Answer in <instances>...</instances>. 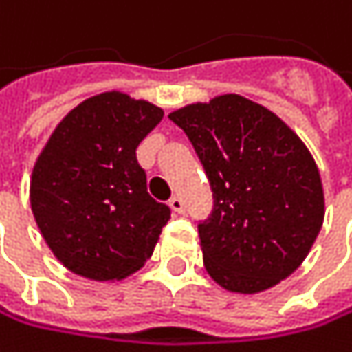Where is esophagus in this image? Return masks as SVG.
<instances>
[{
    "label": "esophagus",
    "instance_id": "obj_1",
    "mask_svg": "<svg viewBox=\"0 0 352 352\" xmlns=\"http://www.w3.org/2000/svg\"><path fill=\"white\" fill-rule=\"evenodd\" d=\"M168 206H170L173 212H177V214H184V212H186V202H184L182 196H173V198L168 200Z\"/></svg>",
    "mask_w": 352,
    "mask_h": 352
}]
</instances>
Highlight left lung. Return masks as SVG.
<instances>
[{
    "instance_id": "8db88e82",
    "label": "left lung",
    "mask_w": 352,
    "mask_h": 352,
    "mask_svg": "<svg viewBox=\"0 0 352 352\" xmlns=\"http://www.w3.org/2000/svg\"><path fill=\"white\" fill-rule=\"evenodd\" d=\"M190 138L214 196L198 225L204 266L231 293L254 295L291 276L324 223L320 170L272 111L221 94L168 115Z\"/></svg>"
}]
</instances>
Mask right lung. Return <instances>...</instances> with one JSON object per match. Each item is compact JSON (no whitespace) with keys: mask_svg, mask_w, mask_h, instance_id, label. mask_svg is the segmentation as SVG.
<instances>
[{"mask_svg":"<svg viewBox=\"0 0 352 352\" xmlns=\"http://www.w3.org/2000/svg\"><path fill=\"white\" fill-rule=\"evenodd\" d=\"M162 109L111 90L74 107L41 150L30 206L53 256L90 280H121L152 256L170 219L150 198L135 148Z\"/></svg>","mask_w":352,"mask_h":352,"instance_id":"obj_1","label":"right lung"}]
</instances>
